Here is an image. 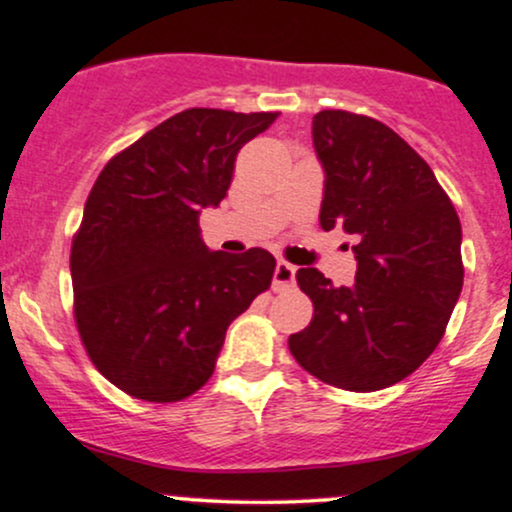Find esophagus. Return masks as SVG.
I'll use <instances>...</instances> for the list:
<instances>
[{"label":"esophagus","instance_id":"esophagus-1","mask_svg":"<svg viewBox=\"0 0 512 512\" xmlns=\"http://www.w3.org/2000/svg\"><path fill=\"white\" fill-rule=\"evenodd\" d=\"M293 284H296V267H293V264H289V262H284V260L276 262L272 289L274 291H286V289H291Z\"/></svg>","mask_w":512,"mask_h":512}]
</instances>
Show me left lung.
I'll use <instances>...</instances> for the list:
<instances>
[{
    "label": "left lung",
    "mask_w": 512,
    "mask_h": 512,
    "mask_svg": "<svg viewBox=\"0 0 512 512\" xmlns=\"http://www.w3.org/2000/svg\"><path fill=\"white\" fill-rule=\"evenodd\" d=\"M325 170L320 226L354 236V286L317 269L296 281L313 320L289 337L293 358L322 383L375 392L404 380L436 351L462 291V226L428 163L373 117H313Z\"/></svg>",
    "instance_id": "1"
}]
</instances>
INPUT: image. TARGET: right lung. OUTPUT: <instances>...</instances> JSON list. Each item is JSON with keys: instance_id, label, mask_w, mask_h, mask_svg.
Segmentation results:
<instances>
[{"instance_id": "add662e5", "label": "right lung", "mask_w": 512, "mask_h": 512, "mask_svg": "<svg viewBox=\"0 0 512 512\" xmlns=\"http://www.w3.org/2000/svg\"><path fill=\"white\" fill-rule=\"evenodd\" d=\"M279 113L190 108L110 158L72 240L74 320L105 378L180 402L211 378L226 330L269 289L262 248L211 252L199 211L219 207L236 156Z\"/></svg>"}]
</instances>
